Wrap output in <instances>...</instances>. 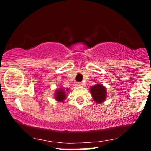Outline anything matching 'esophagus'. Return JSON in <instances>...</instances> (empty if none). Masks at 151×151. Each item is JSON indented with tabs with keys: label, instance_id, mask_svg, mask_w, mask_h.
<instances>
[{
	"label": "esophagus",
	"instance_id": "34e87169",
	"mask_svg": "<svg viewBox=\"0 0 151 151\" xmlns=\"http://www.w3.org/2000/svg\"><path fill=\"white\" fill-rule=\"evenodd\" d=\"M77 85L80 86L81 85H83V83L82 82H77Z\"/></svg>",
	"mask_w": 151,
	"mask_h": 151
}]
</instances>
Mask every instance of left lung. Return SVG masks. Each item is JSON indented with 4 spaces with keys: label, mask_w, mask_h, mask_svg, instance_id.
<instances>
[{
    "label": "left lung",
    "mask_w": 151,
    "mask_h": 151,
    "mask_svg": "<svg viewBox=\"0 0 151 151\" xmlns=\"http://www.w3.org/2000/svg\"><path fill=\"white\" fill-rule=\"evenodd\" d=\"M90 91L93 99L96 103H101L105 100L106 92V89L102 85L97 84L91 86Z\"/></svg>",
    "instance_id": "left-lung-1"
}]
</instances>
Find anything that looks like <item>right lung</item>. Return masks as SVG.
Listing matches in <instances>:
<instances>
[{
	"instance_id": "obj_1",
	"label": "right lung",
	"mask_w": 151,
	"mask_h": 151,
	"mask_svg": "<svg viewBox=\"0 0 151 151\" xmlns=\"http://www.w3.org/2000/svg\"><path fill=\"white\" fill-rule=\"evenodd\" d=\"M65 91H63L62 89L58 90L57 91L56 95H55V97H56V99L59 101H63L65 99Z\"/></svg>"
}]
</instances>
